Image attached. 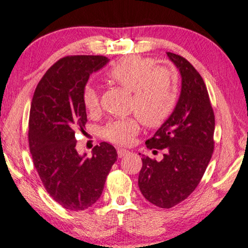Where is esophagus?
Segmentation results:
<instances>
[{
    "label": "esophagus",
    "instance_id": "1",
    "mask_svg": "<svg viewBox=\"0 0 248 248\" xmlns=\"http://www.w3.org/2000/svg\"><path fill=\"white\" fill-rule=\"evenodd\" d=\"M128 154H129V152H128V151H126V149L119 148V151H117V156H119L120 158L124 157V156H126V155H128Z\"/></svg>",
    "mask_w": 248,
    "mask_h": 248
}]
</instances>
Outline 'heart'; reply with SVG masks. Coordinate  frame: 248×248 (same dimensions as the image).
Returning <instances> with one entry per match:
<instances>
[{"mask_svg":"<svg viewBox=\"0 0 248 248\" xmlns=\"http://www.w3.org/2000/svg\"><path fill=\"white\" fill-rule=\"evenodd\" d=\"M107 79L132 92L129 109L137 115L105 125L103 135L112 143L131 144L140 132V122L148 128L159 127L176 108L179 96L177 72L166 64H155V60L149 57H124L108 69ZM82 103L88 111L99 108V94L92 86L84 87Z\"/></svg>","mask_w":248,"mask_h":248,"instance_id":"heart-1","label":"heart"}]
</instances>
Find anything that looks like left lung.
<instances>
[{
  "label": "left lung",
  "instance_id": "8db88e82",
  "mask_svg": "<svg viewBox=\"0 0 248 248\" xmlns=\"http://www.w3.org/2000/svg\"><path fill=\"white\" fill-rule=\"evenodd\" d=\"M179 69L182 86L176 108L146 147L164 151L160 161L143 157L139 186L146 200L170 209L186 200L203 177L214 151L216 119L200 74L180 55L167 52Z\"/></svg>",
  "mask_w": 248,
  "mask_h": 248
}]
</instances>
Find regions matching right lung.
<instances>
[{"instance_id": "right-lung-1", "label": "right lung", "mask_w": 248, "mask_h": 248, "mask_svg": "<svg viewBox=\"0 0 248 248\" xmlns=\"http://www.w3.org/2000/svg\"><path fill=\"white\" fill-rule=\"evenodd\" d=\"M108 62L104 56H66L48 69L32 95L28 144L46 191L62 208L83 211L102 194L117 159L116 149L103 141L92 157L76 149V131H83L87 112L82 92L93 71Z\"/></svg>"}]
</instances>
